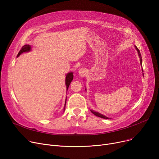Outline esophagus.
I'll list each match as a JSON object with an SVG mask.
<instances>
[{
  "mask_svg": "<svg viewBox=\"0 0 159 159\" xmlns=\"http://www.w3.org/2000/svg\"><path fill=\"white\" fill-rule=\"evenodd\" d=\"M79 74L80 75V76H84V75H85L86 74V70L84 68H80L79 70Z\"/></svg>",
  "mask_w": 159,
  "mask_h": 159,
  "instance_id": "1",
  "label": "esophagus"
}]
</instances>
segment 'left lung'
Returning a JSON list of instances; mask_svg holds the SVG:
<instances>
[{"label": "left lung", "instance_id": "left-lung-1", "mask_svg": "<svg viewBox=\"0 0 159 159\" xmlns=\"http://www.w3.org/2000/svg\"><path fill=\"white\" fill-rule=\"evenodd\" d=\"M135 47H136V46H135ZM136 49H137V52H138V54H139V58H140V64H141V65H142V57H141V54H140V53L139 49L137 47H136ZM91 112L93 114H94L95 116H98V117H101V118L105 119H110V118H108V117H107V116H104V115H102V114H101V113H98V112H95V111H92V110H91Z\"/></svg>", "mask_w": 159, "mask_h": 159}]
</instances>
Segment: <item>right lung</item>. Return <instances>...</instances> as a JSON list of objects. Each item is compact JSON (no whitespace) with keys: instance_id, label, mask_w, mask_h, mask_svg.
Listing matches in <instances>:
<instances>
[{"instance_id":"obj_1","label":"right lung","mask_w":159,"mask_h":159,"mask_svg":"<svg viewBox=\"0 0 159 159\" xmlns=\"http://www.w3.org/2000/svg\"><path fill=\"white\" fill-rule=\"evenodd\" d=\"M30 49H31V47L30 45H24L22 47L21 49L20 50V52H19L18 55H17V57H19L20 54H22V53L24 52H29L30 51ZM73 73H68V75H67V76L66 77V88H67V89H68V87L70 84L71 82L73 80ZM66 102H65V106H64V111L65 110V107H66Z\"/></svg>"}]
</instances>
